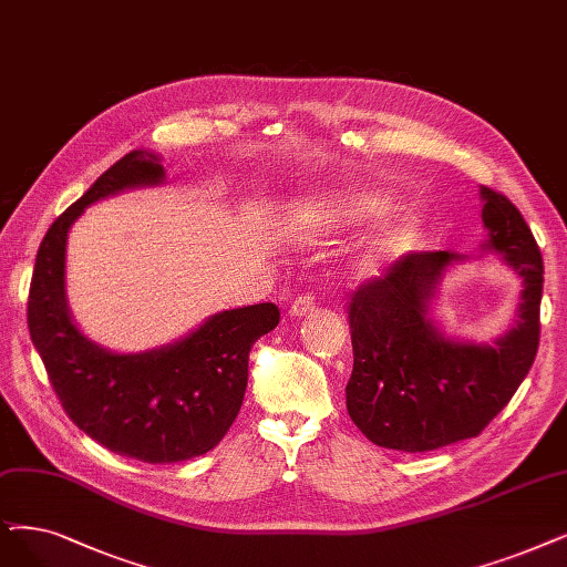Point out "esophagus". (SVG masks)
I'll use <instances>...</instances> for the list:
<instances>
[{
	"label": "esophagus",
	"mask_w": 567,
	"mask_h": 567,
	"mask_svg": "<svg viewBox=\"0 0 567 567\" xmlns=\"http://www.w3.org/2000/svg\"><path fill=\"white\" fill-rule=\"evenodd\" d=\"M313 311H316V302H313L311 296H300V298H296V300H292L290 309H288V313L296 316V319H302V316H309V313H313Z\"/></svg>",
	"instance_id": "esophagus-1"
}]
</instances>
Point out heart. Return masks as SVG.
Instances as JSON below:
<instances>
[{
  "label": "heart",
  "instance_id": "heart-1",
  "mask_svg": "<svg viewBox=\"0 0 567 567\" xmlns=\"http://www.w3.org/2000/svg\"><path fill=\"white\" fill-rule=\"evenodd\" d=\"M391 209L389 195L368 186H349L332 193L326 199L313 202L302 209V218L313 230L337 235L358 225L372 223L386 216ZM416 241V225L412 218H393L379 225L362 239L349 260V267L358 277H377L395 265Z\"/></svg>",
  "mask_w": 567,
  "mask_h": 567
}]
</instances>
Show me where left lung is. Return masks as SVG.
Instances as JSON below:
<instances>
[{
  "label": "left lung",
  "instance_id": "8db88e82",
  "mask_svg": "<svg viewBox=\"0 0 567 567\" xmlns=\"http://www.w3.org/2000/svg\"><path fill=\"white\" fill-rule=\"evenodd\" d=\"M480 197L488 233L482 248L501 254L520 279L516 321L493 344L449 337L430 313L449 267L465 262V256L410 254L386 277L353 292L347 410L379 446L416 454L477 437L533 365L545 284L539 248L505 195L482 186Z\"/></svg>",
  "mask_w": 567,
  "mask_h": 567
}]
</instances>
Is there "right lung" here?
I'll list each match as a JSON object with an SVG mask.
<instances>
[{
    "label": "right lung",
    "mask_w": 567,
    "mask_h": 567,
    "mask_svg": "<svg viewBox=\"0 0 567 567\" xmlns=\"http://www.w3.org/2000/svg\"><path fill=\"white\" fill-rule=\"evenodd\" d=\"M161 184V155L130 151L51 225L34 262L28 326L66 416L113 454L165 465L207 454L228 433L244 402L248 351L279 326V307L225 309L140 353L104 349L79 330L64 288L70 228L104 197Z\"/></svg>",
    "instance_id": "add662e5"
}]
</instances>
